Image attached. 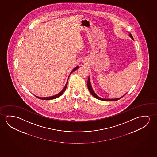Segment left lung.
Listing matches in <instances>:
<instances>
[{"label":"left lung","mask_w":157,"mask_h":157,"mask_svg":"<svg viewBox=\"0 0 157 157\" xmlns=\"http://www.w3.org/2000/svg\"><path fill=\"white\" fill-rule=\"evenodd\" d=\"M129 37H131L132 39L133 40V37L132 35H131V34H129ZM87 87H88V89L89 90V91L90 92V93H91V94L94 97L96 98H97V99H99V100H101V101H117L118 99H120L122 97H123L124 95H123V96L121 97H120V98H115V99H106V98H101V97H99L96 94H95V92H94V91L92 89V87L91 85V83H90V78L89 77V78H88V80H87Z\"/></svg>","instance_id":"8db88e82"}]
</instances>
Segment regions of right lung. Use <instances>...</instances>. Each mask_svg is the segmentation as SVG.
Listing matches in <instances>:
<instances>
[{"instance_id":"right-lung-1","label":"right lung","mask_w":157,"mask_h":157,"mask_svg":"<svg viewBox=\"0 0 157 157\" xmlns=\"http://www.w3.org/2000/svg\"><path fill=\"white\" fill-rule=\"evenodd\" d=\"M78 68H79V66H77L76 67H75V68H74V69H73V70L72 71V72H71L70 75H71V73H72L73 71H75V70H77ZM69 76H70V75H69ZM67 83L68 80L67 82H66V84L65 86V87L63 89V90H62V91H61L60 92H59V94H56L55 96H53L51 97H40L36 96H36L37 98H39V99H44V100H50V99H56V98H58V97H59L61 95H62V94H63V93L64 91H65L66 89V87H67Z\"/></svg>"}]
</instances>
